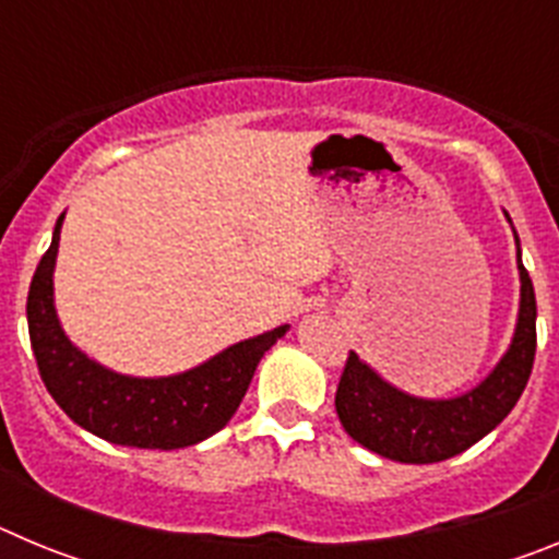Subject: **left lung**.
I'll return each mask as SVG.
<instances>
[{"label":"left lung","instance_id":"8db88e82","mask_svg":"<svg viewBox=\"0 0 559 559\" xmlns=\"http://www.w3.org/2000/svg\"><path fill=\"white\" fill-rule=\"evenodd\" d=\"M515 249L518 276H521L515 333L492 372L471 392L445 400L417 397V394L392 386L367 360L349 353L338 392H335V412L344 431L358 445L403 464L445 462L476 445L478 439L487 437L515 408L532 374L537 347L535 288H532L530 271L521 263L518 231Z\"/></svg>","mask_w":559,"mask_h":559}]
</instances>
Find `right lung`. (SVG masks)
<instances>
[{
	"label": "right lung",
	"mask_w": 559,
	"mask_h": 559,
	"mask_svg": "<svg viewBox=\"0 0 559 559\" xmlns=\"http://www.w3.org/2000/svg\"><path fill=\"white\" fill-rule=\"evenodd\" d=\"M63 215L27 294V328L44 386L69 419L126 448L176 451L218 433L237 412L254 369L288 324L237 341L199 367L165 378H133L88 358L63 333L56 310V257Z\"/></svg>",
	"instance_id": "1"
}]
</instances>
